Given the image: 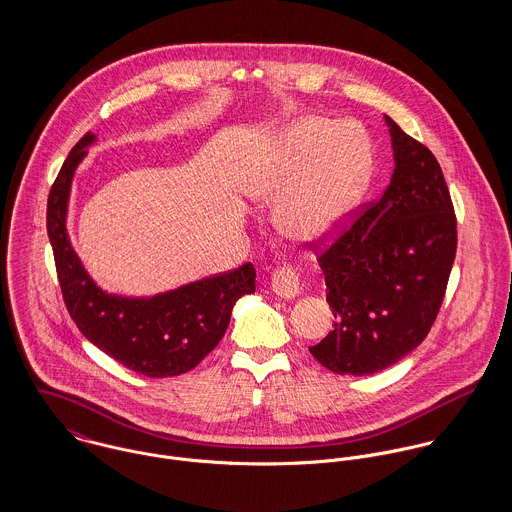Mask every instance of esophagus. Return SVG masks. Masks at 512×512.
I'll list each match as a JSON object with an SVG mask.
<instances>
[{
	"mask_svg": "<svg viewBox=\"0 0 512 512\" xmlns=\"http://www.w3.org/2000/svg\"><path fill=\"white\" fill-rule=\"evenodd\" d=\"M272 290L276 295L280 297H295L299 290H301V284H299V274L293 270L292 266H282L274 272L272 276Z\"/></svg>",
	"mask_w": 512,
	"mask_h": 512,
	"instance_id": "obj_1",
	"label": "esophagus"
}]
</instances>
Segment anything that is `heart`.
I'll return each instance as SVG.
<instances>
[{
	"label": "heart",
	"mask_w": 512,
	"mask_h": 512,
	"mask_svg": "<svg viewBox=\"0 0 512 512\" xmlns=\"http://www.w3.org/2000/svg\"><path fill=\"white\" fill-rule=\"evenodd\" d=\"M370 163V144L355 124L319 116L293 122L274 155L258 169L252 195L280 207L278 226L297 244L331 240L355 209Z\"/></svg>",
	"instance_id": "b5f03b06"
}]
</instances>
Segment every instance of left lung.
<instances>
[{
    "label": "left lung",
    "mask_w": 512,
    "mask_h": 512,
    "mask_svg": "<svg viewBox=\"0 0 512 512\" xmlns=\"http://www.w3.org/2000/svg\"><path fill=\"white\" fill-rule=\"evenodd\" d=\"M386 124L390 185L317 256L335 329L309 353L335 374H374L412 353L438 317L455 260L457 220L438 159Z\"/></svg>",
    "instance_id": "obj_1"
}]
</instances>
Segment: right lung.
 <instances>
[{
	"mask_svg": "<svg viewBox=\"0 0 512 512\" xmlns=\"http://www.w3.org/2000/svg\"><path fill=\"white\" fill-rule=\"evenodd\" d=\"M92 142L88 132L73 147L47 201V234L65 305L80 333L120 365L149 378L179 376L219 345L234 303L256 290V270L246 262L151 297L102 292L78 260L67 232L74 171Z\"/></svg>",
	"mask_w": 512,
	"mask_h": 512,
	"instance_id": "add662e5",
	"label": "right lung"
}]
</instances>
